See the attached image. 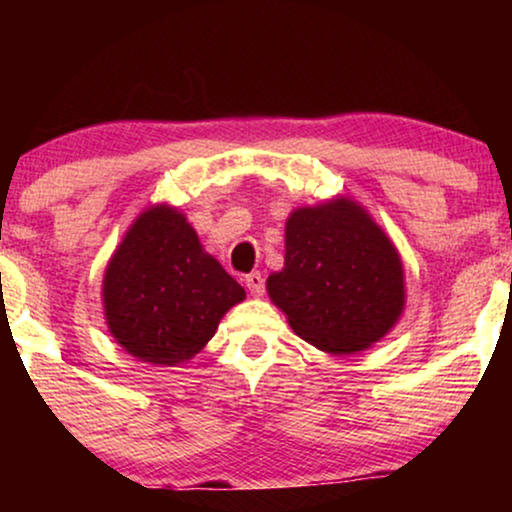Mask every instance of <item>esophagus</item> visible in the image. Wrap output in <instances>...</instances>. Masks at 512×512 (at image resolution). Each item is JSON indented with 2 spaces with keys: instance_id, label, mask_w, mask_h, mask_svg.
Returning <instances> with one entry per match:
<instances>
[{
  "instance_id": "1",
  "label": "esophagus",
  "mask_w": 512,
  "mask_h": 512,
  "mask_svg": "<svg viewBox=\"0 0 512 512\" xmlns=\"http://www.w3.org/2000/svg\"><path fill=\"white\" fill-rule=\"evenodd\" d=\"M244 284H247V289L251 291V296L261 298L265 293V279L261 272H251V275L244 277Z\"/></svg>"
}]
</instances>
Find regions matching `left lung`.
<instances>
[{
    "instance_id": "8db88e82",
    "label": "left lung",
    "mask_w": 512,
    "mask_h": 512,
    "mask_svg": "<svg viewBox=\"0 0 512 512\" xmlns=\"http://www.w3.org/2000/svg\"><path fill=\"white\" fill-rule=\"evenodd\" d=\"M284 268L270 300L321 352L354 354L382 340L405 307L401 256L359 202L333 198L286 221Z\"/></svg>"
}]
</instances>
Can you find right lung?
Instances as JSON below:
<instances>
[{
    "instance_id": "add662e5",
    "label": "right lung",
    "mask_w": 512,
    "mask_h": 512,
    "mask_svg": "<svg viewBox=\"0 0 512 512\" xmlns=\"http://www.w3.org/2000/svg\"><path fill=\"white\" fill-rule=\"evenodd\" d=\"M244 289L209 256L186 216L153 205L132 223L104 270L109 333L153 366H179L214 338Z\"/></svg>"
}]
</instances>
